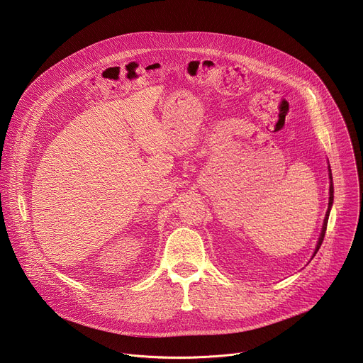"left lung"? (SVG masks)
<instances>
[{
    "label": "left lung",
    "mask_w": 363,
    "mask_h": 363,
    "mask_svg": "<svg viewBox=\"0 0 363 363\" xmlns=\"http://www.w3.org/2000/svg\"><path fill=\"white\" fill-rule=\"evenodd\" d=\"M329 179H330V189H329V208H328V213H326V217H325V221H323V227H322V234H320V238H319V242H318V247L315 250V254L319 251L322 242H323V238H325V234H326V228H328V220H329V213H330V208H332V203H333V182H332V174H330V167H329ZM313 254V255H315Z\"/></svg>",
    "instance_id": "8db88e82"
}]
</instances>
